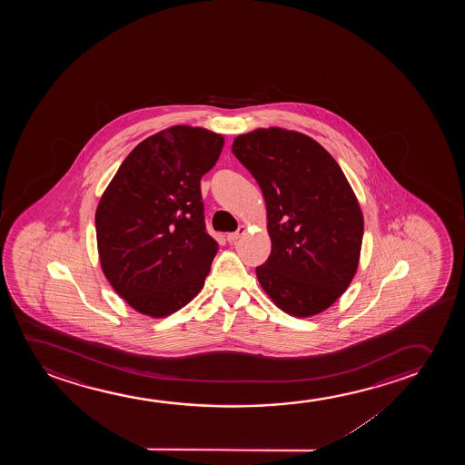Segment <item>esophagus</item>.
<instances>
[{
	"instance_id": "1",
	"label": "esophagus",
	"mask_w": 465,
	"mask_h": 465,
	"mask_svg": "<svg viewBox=\"0 0 465 465\" xmlns=\"http://www.w3.org/2000/svg\"><path fill=\"white\" fill-rule=\"evenodd\" d=\"M244 233H246V227H244V225H240L236 232H233V233H229V235H227V240H229L230 242H236V240H238V238H242V236L244 235Z\"/></svg>"
}]
</instances>
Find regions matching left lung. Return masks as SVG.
I'll list each match as a JSON object with an SVG mask.
<instances>
[{"mask_svg":"<svg viewBox=\"0 0 465 465\" xmlns=\"http://www.w3.org/2000/svg\"><path fill=\"white\" fill-rule=\"evenodd\" d=\"M232 153L261 185L272 252L255 268L274 305L310 318L333 305L354 278L363 216L335 159L306 134L257 128Z\"/></svg>","mask_w":465,"mask_h":465,"instance_id":"left-lung-1","label":"left lung"}]
</instances>
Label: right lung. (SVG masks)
<instances>
[{"mask_svg":"<svg viewBox=\"0 0 465 465\" xmlns=\"http://www.w3.org/2000/svg\"><path fill=\"white\" fill-rule=\"evenodd\" d=\"M223 146L206 128L162 130L128 153L100 198L103 273L141 314L170 316L203 287L219 244L204 227L200 179Z\"/></svg>","mask_w":465,"mask_h":465,"instance_id":"1","label":"right lung"}]
</instances>
